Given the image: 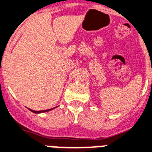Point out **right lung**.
I'll return each instance as SVG.
<instances>
[{"label":"right lung","mask_w":152,"mask_h":152,"mask_svg":"<svg viewBox=\"0 0 152 152\" xmlns=\"http://www.w3.org/2000/svg\"><path fill=\"white\" fill-rule=\"evenodd\" d=\"M53 109H54V108H51V109H48V110H38V111H36V110H31V109H29V110H30V111H32V112H34V113H36V114H38V113L46 112V111H48V110H53Z\"/></svg>","instance_id":"1"}]
</instances>
